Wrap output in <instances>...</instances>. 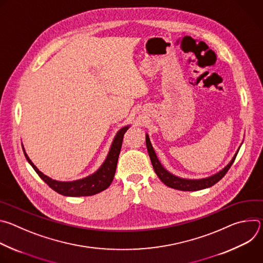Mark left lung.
Returning a JSON list of instances; mask_svg holds the SVG:
<instances>
[{
  "mask_svg": "<svg viewBox=\"0 0 263 263\" xmlns=\"http://www.w3.org/2000/svg\"><path fill=\"white\" fill-rule=\"evenodd\" d=\"M145 143H146V147H147V152H148V156L149 159H151L153 168L155 171V173L157 174V176L159 177V179L168 187H172V189L178 190V191H183V192H196V191H201V190H205L208 189V187H211L212 185H214L215 183H217L224 175L227 174V172L229 171V168L231 167V165L233 164L236 155L238 153V149L236 154L234 155V157L232 158V160L230 161V163L223 167L220 172L216 173L215 175H212L208 178H204V179H196V180H192V179H183L180 177H177L173 174H171L170 172H167L159 162L156 153L154 151V148L152 146L151 141H149L148 135H145Z\"/></svg>",
  "mask_w": 263,
  "mask_h": 263,
  "instance_id": "1",
  "label": "left lung"
}]
</instances>
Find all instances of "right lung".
Segmentation results:
<instances>
[{
  "mask_svg": "<svg viewBox=\"0 0 263 263\" xmlns=\"http://www.w3.org/2000/svg\"><path fill=\"white\" fill-rule=\"evenodd\" d=\"M129 129V126H126L122 128L118 134L116 135L114 142L111 144V147L109 149V153L107 155V158L105 159L104 163L101 165V167L92 175L70 182H61L51 179L50 177L44 175L39 168H37L33 162L30 160L28 155L24 149V154L28 162L32 165L34 171L39 175L50 187L55 191L56 193L65 196V197H86V196H93L96 194H99L110 186L112 180H114L119 156L121 153V147L123 143L124 134Z\"/></svg>",
  "mask_w": 263,
  "mask_h": 263,
  "instance_id": "obj_1",
  "label": "right lung"
}]
</instances>
